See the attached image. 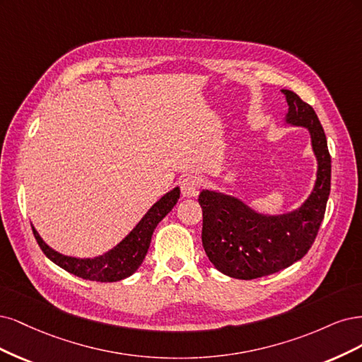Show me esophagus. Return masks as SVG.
Returning a JSON list of instances; mask_svg holds the SVG:
<instances>
[{
  "instance_id": "obj_1",
  "label": "esophagus",
  "mask_w": 362,
  "mask_h": 362,
  "mask_svg": "<svg viewBox=\"0 0 362 362\" xmlns=\"http://www.w3.org/2000/svg\"><path fill=\"white\" fill-rule=\"evenodd\" d=\"M200 186H202V180L200 177L192 176H186L182 182H180V188H182V194L186 198H191V197H197L198 191H200Z\"/></svg>"
}]
</instances>
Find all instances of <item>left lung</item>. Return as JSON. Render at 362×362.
Returning a JSON list of instances; mask_svg holds the SVG:
<instances>
[{
    "mask_svg": "<svg viewBox=\"0 0 362 362\" xmlns=\"http://www.w3.org/2000/svg\"><path fill=\"white\" fill-rule=\"evenodd\" d=\"M288 105L284 123L307 127L317 159L313 191L295 211L260 214L235 195L203 189V248L219 272L254 279L286 269L311 248L331 191V156L317 114L296 93L281 90Z\"/></svg>",
    "mask_w": 362,
    "mask_h": 362,
    "instance_id": "8db88e82",
    "label": "left lung"
}]
</instances>
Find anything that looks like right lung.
Returning <instances> with one entry per match:
<instances>
[{
    "label": "right lung",
    "instance_id": "add662e5",
    "mask_svg": "<svg viewBox=\"0 0 362 362\" xmlns=\"http://www.w3.org/2000/svg\"><path fill=\"white\" fill-rule=\"evenodd\" d=\"M179 198L180 189L179 186H176V188L167 192L164 197H160L148 209L141 221H139L134 230L120 243L115 245L110 251L93 259H78L58 252L52 250L48 243H45V240L40 238L33 224L31 228L34 238H36L39 247L42 248L46 257L54 262L57 266H60L62 269L79 278L90 279V281L114 283L131 276L141 266L156 226L171 212V209L176 206Z\"/></svg>",
    "mask_w": 362,
    "mask_h": 362
}]
</instances>
